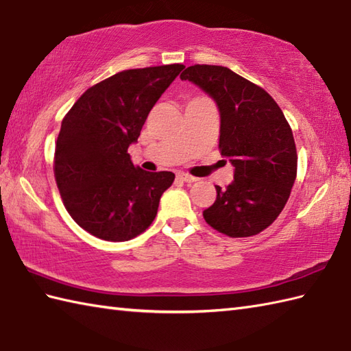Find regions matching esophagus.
<instances>
[{
  "label": "esophagus",
  "mask_w": 351,
  "mask_h": 351,
  "mask_svg": "<svg viewBox=\"0 0 351 351\" xmlns=\"http://www.w3.org/2000/svg\"><path fill=\"white\" fill-rule=\"evenodd\" d=\"M178 178H180L181 181H184V182H189V184H191V182H196V181H197V178L191 176V175H189V173H184V171H181V173H178Z\"/></svg>",
  "instance_id": "1"
}]
</instances>
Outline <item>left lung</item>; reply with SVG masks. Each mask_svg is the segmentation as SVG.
Masks as SVG:
<instances>
[{
    "label": "left lung",
    "mask_w": 351,
    "mask_h": 351,
    "mask_svg": "<svg viewBox=\"0 0 351 351\" xmlns=\"http://www.w3.org/2000/svg\"><path fill=\"white\" fill-rule=\"evenodd\" d=\"M213 96L220 110V154L234 164V181L215 185L204 219L230 238L263 232L279 217L297 176L293 131L263 87L223 66L195 64L181 73Z\"/></svg>",
    "instance_id": "left-lung-1"
}]
</instances>
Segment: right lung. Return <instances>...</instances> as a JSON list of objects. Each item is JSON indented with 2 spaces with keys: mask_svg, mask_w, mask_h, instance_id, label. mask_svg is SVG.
Wrapping results in <instances>:
<instances>
[{
  "mask_svg": "<svg viewBox=\"0 0 351 351\" xmlns=\"http://www.w3.org/2000/svg\"><path fill=\"white\" fill-rule=\"evenodd\" d=\"M184 64L128 69L88 87L62 121L54 176L64 208L78 226L106 241H128L152 225L171 171L134 166L149 111Z\"/></svg>",
  "mask_w": 351,
  "mask_h": 351,
  "instance_id": "1",
  "label": "right lung"
}]
</instances>
